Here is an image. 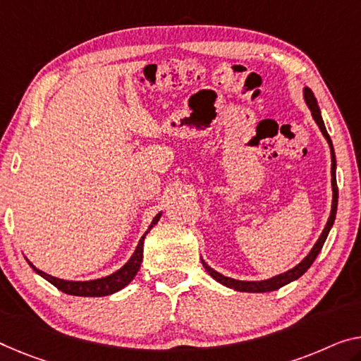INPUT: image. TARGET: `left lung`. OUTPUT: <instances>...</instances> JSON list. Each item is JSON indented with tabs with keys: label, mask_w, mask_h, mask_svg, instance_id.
Masks as SVG:
<instances>
[{
	"label": "left lung",
	"mask_w": 361,
	"mask_h": 361,
	"mask_svg": "<svg viewBox=\"0 0 361 361\" xmlns=\"http://www.w3.org/2000/svg\"><path fill=\"white\" fill-rule=\"evenodd\" d=\"M303 99L305 103H307L308 109L312 111V116L314 119V123L318 124L321 134L326 138V142H328L329 149H331V184H332V204H331V214H329V219L328 223H326L323 232H321V235L316 243L313 245L312 250L310 253L305 257L300 263L297 266H293L292 269L286 271V273L282 274H277L274 277H269V279H264V281H238V279H232V277H227L224 274L218 273V271H214L212 266H208V263H204V259L202 258V263L204 266V269H207V273L213 277L214 281H218L219 284H223L226 287H229V289H234L238 292H253V293H263V292H273L281 289V287H284L286 284H289L292 281H297L298 277L303 276L307 273L310 266L313 264V262L318 257V253L321 252V248H323L326 238H328V234L331 231L332 224H334V219H336V213H337V202H339V190H337V182H336V153H334V147H332V140L328 134V130H326V126H324V121H323V116H321V111L318 106V102H316V98L313 95V92L310 90L308 87H303Z\"/></svg>",
	"instance_id": "left-lung-1"
}]
</instances>
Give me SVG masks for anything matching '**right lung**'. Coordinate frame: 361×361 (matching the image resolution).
I'll list each match as a JSON object with an SVG mask.
<instances>
[{
  "mask_svg": "<svg viewBox=\"0 0 361 361\" xmlns=\"http://www.w3.org/2000/svg\"><path fill=\"white\" fill-rule=\"evenodd\" d=\"M161 212H159L157 216H154L152 224L148 226V229L145 234L140 237L138 240V245L135 248V252L132 253V257L129 258L123 268H119L118 271H114L113 274L99 277V279H92V281H68V279H59V277L49 276L47 273H43L42 269H38L33 266L29 259L27 263L30 264V268L35 271L37 274H40L43 279H47L48 282H51L54 287H58L61 292L68 293V295H75V297H104V295H111V293L119 292L121 289H124L127 284H130L132 279L137 276L138 269H140L142 264V258H143V240L149 231L153 229V226L158 224L159 218H161Z\"/></svg>",
  "mask_w": 361,
  "mask_h": 361,
  "instance_id": "right-lung-1",
  "label": "right lung"
}]
</instances>
